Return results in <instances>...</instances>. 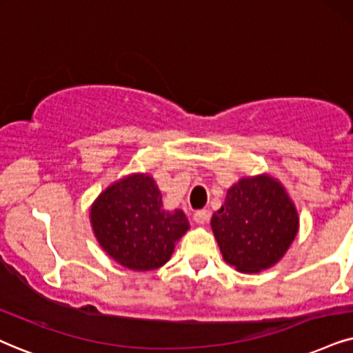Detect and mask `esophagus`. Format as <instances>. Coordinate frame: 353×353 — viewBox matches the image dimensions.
<instances>
[{
  "label": "esophagus",
  "instance_id": "1",
  "mask_svg": "<svg viewBox=\"0 0 353 353\" xmlns=\"http://www.w3.org/2000/svg\"><path fill=\"white\" fill-rule=\"evenodd\" d=\"M208 216H210L208 210H197V212L194 213V221L199 223V225H202V223L208 220Z\"/></svg>",
  "mask_w": 353,
  "mask_h": 353
}]
</instances>
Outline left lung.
I'll return each mask as SVG.
<instances>
[{
  "instance_id": "left-lung-1",
  "label": "left lung",
  "mask_w": 353,
  "mask_h": 353,
  "mask_svg": "<svg viewBox=\"0 0 353 353\" xmlns=\"http://www.w3.org/2000/svg\"><path fill=\"white\" fill-rule=\"evenodd\" d=\"M212 230L223 259L236 270L256 274L287 252L298 233V213L275 179L244 177L213 213Z\"/></svg>"
}]
</instances>
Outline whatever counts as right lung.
Returning a JSON list of instances; mask_svg holds the SVG:
<instances>
[{
	"instance_id": "1",
	"label": "right lung",
	"mask_w": 353,
	"mask_h": 353,
	"mask_svg": "<svg viewBox=\"0 0 353 353\" xmlns=\"http://www.w3.org/2000/svg\"><path fill=\"white\" fill-rule=\"evenodd\" d=\"M91 223L101 248L132 270L166 264L189 230L182 210L163 208L161 192L148 174H133L102 192L91 208Z\"/></svg>"
}]
</instances>
